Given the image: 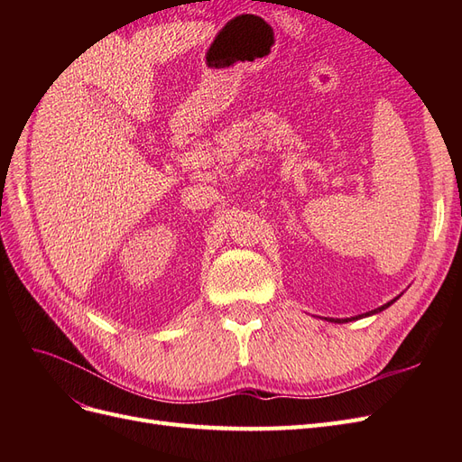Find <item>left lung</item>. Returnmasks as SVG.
Masks as SVG:
<instances>
[{"label":"left lung","mask_w":462,"mask_h":462,"mask_svg":"<svg viewBox=\"0 0 462 462\" xmlns=\"http://www.w3.org/2000/svg\"><path fill=\"white\" fill-rule=\"evenodd\" d=\"M399 299V297H397ZM397 299H393L391 302H387V304H383V306H380V309H375V310H372V312H366V314H362V316H372V314H377V312H382V310H385L387 306H391L393 304ZM362 316H356V318H345V319H333V318H326V319H329V321H337V324H343V321H353V319H358V318H362Z\"/></svg>","instance_id":"obj_1"}]
</instances>
